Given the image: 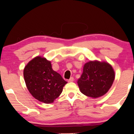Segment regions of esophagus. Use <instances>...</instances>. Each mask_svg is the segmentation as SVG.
<instances>
[{"label": "esophagus", "instance_id": "34e87169", "mask_svg": "<svg viewBox=\"0 0 134 134\" xmlns=\"http://www.w3.org/2000/svg\"><path fill=\"white\" fill-rule=\"evenodd\" d=\"M74 81V78L73 77H71L69 79V81H68V82H73Z\"/></svg>", "mask_w": 134, "mask_h": 134}]
</instances>
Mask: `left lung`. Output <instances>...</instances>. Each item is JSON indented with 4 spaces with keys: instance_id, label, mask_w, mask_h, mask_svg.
I'll use <instances>...</instances> for the list:
<instances>
[{
    "instance_id": "obj_1",
    "label": "left lung",
    "mask_w": 134,
    "mask_h": 134,
    "mask_svg": "<svg viewBox=\"0 0 134 134\" xmlns=\"http://www.w3.org/2000/svg\"><path fill=\"white\" fill-rule=\"evenodd\" d=\"M114 79L115 72L109 63L90 61L84 65L83 73L77 83L82 93L97 98L108 92Z\"/></svg>"
}]
</instances>
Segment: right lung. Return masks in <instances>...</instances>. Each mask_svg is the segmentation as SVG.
<instances>
[{
    "label": "right lung",
    "instance_id": "right-lung-1",
    "mask_svg": "<svg viewBox=\"0 0 134 134\" xmlns=\"http://www.w3.org/2000/svg\"><path fill=\"white\" fill-rule=\"evenodd\" d=\"M24 76L31 94L45 104L52 103L67 83L53 70L51 62L40 56L28 63L24 70Z\"/></svg>",
    "mask_w": 134,
    "mask_h": 134
}]
</instances>
